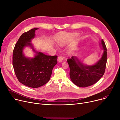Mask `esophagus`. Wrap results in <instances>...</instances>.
<instances>
[{"instance_id": "1", "label": "esophagus", "mask_w": 120, "mask_h": 120, "mask_svg": "<svg viewBox=\"0 0 120 120\" xmlns=\"http://www.w3.org/2000/svg\"><path fill=\"white\" fill-rule=\"evenodd\" d=\"M63 59H64V58L62 56H59L58 57V61L59 62H61L63 61Z\"/></svg>"}]
</instances>
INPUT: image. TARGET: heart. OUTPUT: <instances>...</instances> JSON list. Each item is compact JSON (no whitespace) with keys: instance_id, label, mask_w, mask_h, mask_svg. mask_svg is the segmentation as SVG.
<instances>
[{"instance_id":"obj_1","label":"heart","mask_w":120,"mask_h":120,"mask_svg":"<svg viewBox=\"0 0 120 120\" xmlns=\"http://www.w3.org/2000/svg\"><path fill=\"white\" fill-rule=\"evenodd\" d=\"M77 35H78L77 34H72V36L75 37V36H76ZM57 43L59 44V45H60L61 46L65 44L64 41L63 40L61 39L57 40ZM73 50H74V49H73V48L71 49L70 50H69V53L71 54H72L73 53Z\"/></svg>"}]
</instances>
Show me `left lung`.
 <instances>
[{
	"label": "left lung",
	"instance_id": "8db88e82",
	"mask_svg": "<svg viewBox=\"0 0 120 120\" xmlns=\"http://www.w3.org/2000/svg\"><path fill=\"white\" fill-rule=\"evenodd\" d=\"M100 45L102 46L103 52L101 58L95 64L85 65L75 56L67 60L70 68V78L75 85L82 87L90 86L97 82L103 76L107 61V49L103 39Z\"/></svg>",
	"mask_w": 120,
	"mask_h": 120
}]
</instances>
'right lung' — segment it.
I'll list each match as a JSON object with an SVG mask.
<instances>
[{
	"label": "right lung",
	"mask_w": 120,
	"mask_h": 120,
	"mask_svg": "<svg viewBox=\"0 0 120 120\" xmlns=\"http://www.w3.org/2000/svg\"><path fill=\"white\" fill-rule=\"evenodd\" d=\"M34 28L23 33L16 43L12 54V65L18 81L27 86L37 88L46 84L50 79L52 69L57 63V56L47 55L36 52L31 40L35 35ZM30 46L35 53L33 58H27L24 48Z\"/></svg>",
	"instance_id": "obj_1"
}]
</instances>
